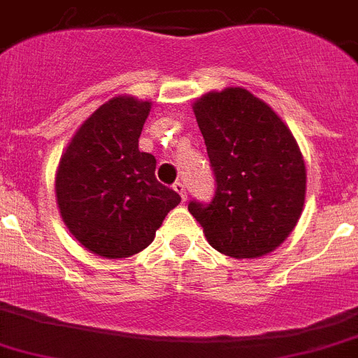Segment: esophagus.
Masks as SVG:
<instances>
[{"mask_svg": "<svg viewBox=\"0 0 358 358\" xmlns=\"http://www.w3.org/2000/svg\"><path fill=\"white\" fill-rule=\"evenodd\" d=\"M173 190H176L177 194H179V196H181V199H182V201L186 199V186H185V182L177 181L176 185H173Z\"/></svg>", "mask_w": 358, "mask_h": 358, "instance_id": "esophagus-1", "label": "esophagus"}]
</instances>
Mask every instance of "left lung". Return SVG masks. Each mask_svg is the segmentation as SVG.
<instances>
[{
  "label": "left lung",
  "mask_w": 358,
  "mask_h": 358,
  "mask_svg": "<svg viewBox=\"0 0 358 358\" xmlns=\"http://www.w3.org/2000/svg\"><path fill=\"white\" fill-rule=\"evenodd\" d=\"M217 190L188 212L217 252L236 259L273 252L296 227L306 201V162L296 138L264 100L243 87L194 102Z\"/></svg>",
  "instance_id": "left-lung-1"
}]
</instances>
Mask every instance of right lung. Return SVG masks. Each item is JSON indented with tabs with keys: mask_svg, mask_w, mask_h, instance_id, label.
Wrapping results in <instances>:
<instances>
[{
	"mask_svg": "<svg viewBox=\"0 0 358 358\" xmlns=\"http://www.w3.org/2000/svg\"><path fill=\"white\" fill-rule=\"evenodd\" d=\"M150 100L119 94L82 122L55 177L62 220L82 247L108 259L152 243L181 197L155 177V157L138 150Z\"/></svg>",
	"mask_w": 358,
	"mask_h": 358,
	"instance_id": "add662e5",
	"label": "right lung"
}]
</instances>
